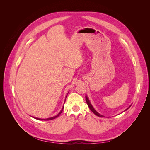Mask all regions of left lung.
<instances>
[{
	"mask_svg": "<svg viewBox=\"0 0 150 150\" xmlns=\"http://www.w3.org/2000/svg\"><path fill=\"white\" fill-rule=\"evenodd\" d=\"M86 103H87V104H88V106H89V109H90V110H91V111L93 112H94V114L95 115H97L98 116H99V117H104L103 115H100V114H99V113L96 111V110H94V109L93 108V107L92 106V105H91V104L90 103V102H89V99H88V97L87 96H86ZM130 107V106H129ZM128 109H126V110H128Z\"/></svg>",
	"mask_w": 150,
	"mask_h": 150,
	"instance_id": "8db88e82",
	"label": "left lung"
}]
</instances>
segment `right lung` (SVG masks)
<instances>
[{"instance_id":"obj_1","label":"right lung","mask_w":150,"mask_h":150,"mask_svg":"<svg viewBox=\"0 0 150 150\" xmlns=\"http://www.w3.org/2000/svg\"><path fill=\"white\" fill-rule=\"evenodd\" d=\"M63 108H64V107H63L62 108V110L61 111V112H59V114L57 115V116H54V117H50V118H47V119H40V118H35V119H37V120H44V121H47V120H53V119H55L56 118V117H57V116H59V115L61 114V113L62 112V110H63Z\"/></svg>"}]
</instances>
